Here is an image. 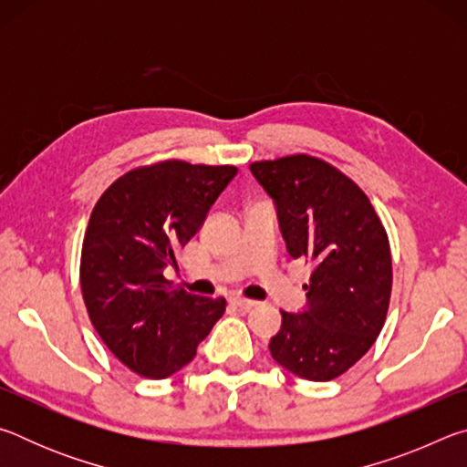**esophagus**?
Returning a JSON list of instances; mask_svg holds the SVG:
<instances>
[{"instance_id":"obj_1","label":"esophagus","mask_w":467,"mask_h":467,"mask_svg":"<svg viewBox=\"0 0 467 467\" xmlns=\"http://www.w3.org/2000/svg\"><path fill=\"white\" fill-rule=\"evenodd\" d=\"M231 303L234 306H239V309H243V311H251L253 306H257L255 300H249V298H243V296H233Z\"/></svg>"}]
</instances>
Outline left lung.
I'll return each mask as SVG.
<instances>
[{"label": "left lung", "mask_w": 467, "mask_h": 467, "mask_svg": "<svg viewBox=\"0 0 467 467\" xmlns=\"http://www.w3.org/2000/svg\"><path fill=\"white\" fill-rule=\"evenodd\" d=\"M249 169L275 203L290 257L315 264L305 309L282 311L272 358L309 381H331L381 334L393 280L389 239L365 192L321 158L295 154Z\"/></svg>", "instance_id": "left-lung-1"}]
</instances>
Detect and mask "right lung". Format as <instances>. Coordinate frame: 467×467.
<instances>
[{
    "mask_svg": "<svg viewBox=\"0 0 467 467\" xmlns=\"http://www.w3.org/2000/svg\"><path fill=\"white\" fill-rule=\"evenodd\" d=\"M236 167L164 161L125 172L94 205L80 284L94 329L133 373L167 379L193 360L226 300L189 295L164 278L200 231Z\"/></svg>",
    "mask_w": 467,
    "mask_h": 467,
    "instance_id": "1",
    "label": "right lung"
}]
</instances>
